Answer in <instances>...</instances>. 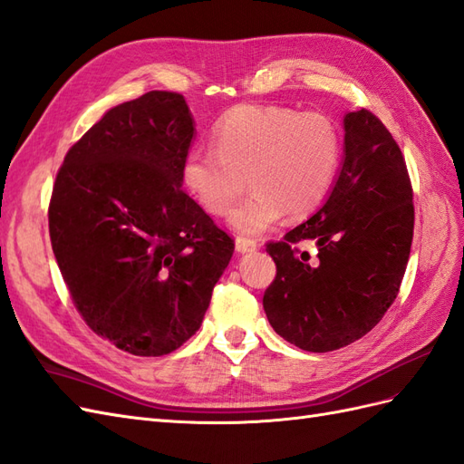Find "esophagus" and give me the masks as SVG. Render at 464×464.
I'll use <instances>...</instances> for the list:
<instances>
[{
  "label": "esophagus",
  "instance_id": "esophagus-1",
  "mask_svg": "<svg viewBox=\"0 0 464 464\" xmlns=\"http://www.w3.org/2000/svg\"><path fill=\"white\" fill-rule=\"evenodd\" d=\"M256 241H253V239H246V237H237L235 239V248H237V253H253V251H256Z\"/></svg>",
  "mask_w": 464,
  "mask_h": 464
}]
</instances>
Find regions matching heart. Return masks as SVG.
Wrapping results in <instances>:
<instances>
[{"label": "heart", "mask_w": 464, "mask_h": 464, "mask_svg": "<svg viewBox=\"0 0 464 464\" xmlns=\"http://www.w3.org/2000/svg\"><path fill=\"white\" fill-rule=\"evenodd\" d=\"M216 149H194L182 180L209 216H227L248 186L253 194L233 211L231 225L260 235L286 213L310 216L329 196L341 164V133L324 113L278 105H239L213 129Z\"/></svg>", "instance_id": "b5f03b06"}]
</instances>
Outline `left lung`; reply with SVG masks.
Wrapping results in <instances>:
<instances>
[{
    "label": "left lung",
    "instance_id": "1",
    "mask_svg": "<svg viewBox=\"0 0 464 464\" xmlns=\"http://www.w3.org/2000/svg\"><path fill=\"white\" fill-rule=\"evenodd\" d=\"M334 189L314 216L266 245L276 278L263 305L292 345L327 353L366 335L394 304L413 239V192L390 130L368 110L343 119ZM314 242L316 253L299 245Z\"/></svg>",
    "mask_w": 464,
    "mask_h": 464
}]
</instances>
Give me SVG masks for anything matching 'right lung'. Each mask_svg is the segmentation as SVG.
<instances>
[{"mask_svg": "<svg viewBox=\"0 0 464 464\" xmlns=\"http://www.w3.org/2000/svg\"><path fill=\"white\" fill-rule=\"evenodd\" d=\"M194 130L184 96L149 92L88 129L53 188V253L76 310L137 356L169 354L196 334L235 251L182 189Z\"/></svg>", "mask_w": 464, "mask_h": 464, "instance_id": "right-lung-1", "label": "right lung"}]
</instances>
